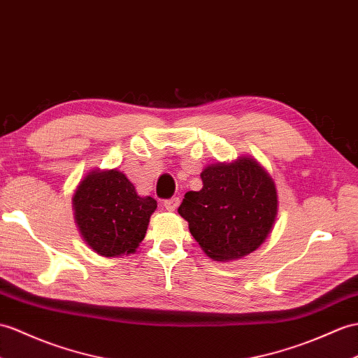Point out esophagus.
Returning a JSON list of instances; mask_svg holds the SVG:
<instances>
[{"mask_svg":"<svg viewBox=\"0 0 358 358\" xmlns=\"http://www.w3.org/2000/svg\"><path fill=\"white\" fill-rule=\"evenodd\" d=\"M163 206H164L166 210L173 212L180 206V198L178 196H173V198H169V199H164Z\"/></svg>","mask_w":358,"mask_h":358,"instance_id":"obj_1","label":"esophagus"}]
</instances>
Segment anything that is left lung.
Instances as JSON below:
<instances>
[{"label":"left lung","instance_id":"obj_1","mask_svg":"<svg viewBox=\"0 0 358 358\" xmlns=\"http://www.w3.org/2000/svg\"><path fill=\"white\" fill-rule=\"evenodd\" d=\"M203 189L187 192L178 213L207 256L238 259L255 252L268 236L278 215L273 180L259 164L241 159L201 172Z\"/></svg>","mask_w":358,"mask_h":358}]
</instances>
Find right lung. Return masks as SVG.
Returning a JSON list of instances; mask_svg holds the SVG:
<instances>
[{
    "instance_id": "add662e5",
    "label": "right lung",
    "mask_w": 358,
    "mask_h": 358,
    "mask_svg": "<svg viewBox=\"0 0 358 358\" xmlns=\"http://www.w3.org/2000/svg\"><path fill=\"white\" fill-rule=\"evenodd\" d=\"M74 217L87 244L102 256L136 252L157 201L137 195L132 182L119 171L91 172L73 196Z\"/></svg>"
}]
</instances>
